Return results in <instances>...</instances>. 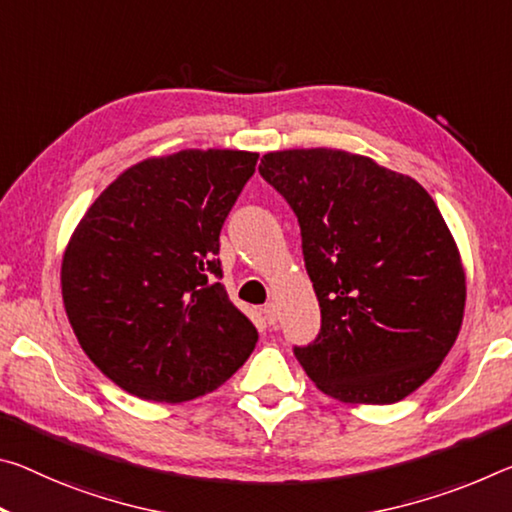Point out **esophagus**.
Returning a JSON list of instances; mask_svg holds the SVG:
<instances>
[{"mask_svg": "<svg viewBox=\"0 0 512 512\" xmlns=\"http://www.w3.org/2000/svg\"><path fill=\"white\" fill-rule=\"evenodd\" d=\"M262 316H264V321L269 323V326H273V323L278 321V310H275L273 303H266V305L262 307Z\"/></svg>", "mask_w": 512, "mask_h": 512, "instance_id": "1", "label": "esophagus"}]
</instances>
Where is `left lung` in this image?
<instances>
[{"label":"left lung","instance_id":"1","mask_svg":"<svg viewBox=\"0 0 512 512\" xmlns=\"http://www.w3.org/2000/svg\"><path fill=\"white\" fill-rule=\"evenodd\" d=\"M259 175L294 209L321 330L294 355L323 394L387 405L456 342L465 269L440 209L408 175L344 150H280Z\"/></svg>","mask_w":512,"mask_h":512}]
</instances>
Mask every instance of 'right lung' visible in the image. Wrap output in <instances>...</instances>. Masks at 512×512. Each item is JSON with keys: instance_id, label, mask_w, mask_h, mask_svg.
I'll return each instance as SVG.
<instances>
[{"instance_id": "add662e5", "label": "right lung", "mask_w": 512, "mask_h": 512, "mask_svg": "<svg viewBox=\"0 0 512 512\" xmlns=\"http://www.w3.org/2000/svg\"><path fill=\"white\" fill-rule=\"evenodd\" d=\"M257 152L182 150L127 168L81 218L61 264L63 305L104 376L145 401L214 392L257 328L221 285V227Z\"/></svg>"}]
</instances>
